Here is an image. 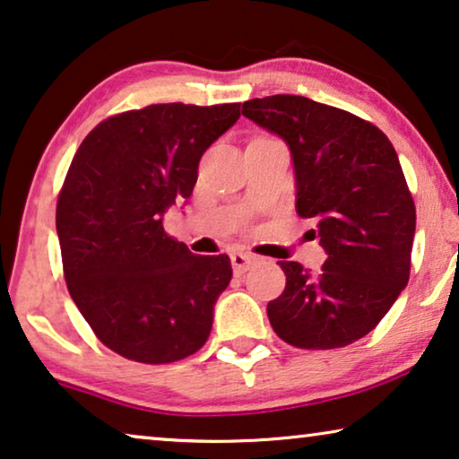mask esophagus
<instances>
[{"label":"esophagus","mask_w":459,"mask_h":459,"mask_svg":"<svg viewBox=\"0 0 459 459\" xmlns=\"http://www.w3.org/2000/svg\"><path fill=\"white\" fill-rule=\"evenodd\" d=\"M231 267H234L236 275H242L250 269V264L255 263V256L248 255V252H231Z\"/></svg>","instance_id":"1"}]
</instances>
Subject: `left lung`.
<instances>
[{
  "instance_id": "obj_1",
  "label": "left lung",
  "mask_w": 459,
  "mask_h": 459,
  "mask_svg": "<svg viewBox=\"0 0 459 459\" xmlns=\"http://www.w3.org/2000/svg\"><path fill=\"white\" fill-rule=\"evenodd\" d=\"M242 116L288 144L296 211L315 219L327 252L318 273L277 263L285 290L267 304L271 327L304 350L354 343L410 279L416 207L394 144L370 122L298 95L250 99Z\"/></svg>"
}]
</instances>
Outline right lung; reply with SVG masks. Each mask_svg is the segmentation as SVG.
Returning <instances> with one entry per match:
<instances>
[{"label":"right lung","mask_w":459,"mask_h":459,"mask_svg":"<svg viewBox=\"0 0 459 459\" xmlns=\"http://www.w3.org/2000/svg\"><path fill=\"white\" fill-rule=\"evenodd\" d=\"M240 117V103H159L103 119L78 147L56 228L72 300L116 354L168 364L209 340L230 285L228 255L198 256L165 234L190 198L203 152Z\"/></svg>","instance_id":"obj_1"}]
</instances>
